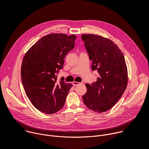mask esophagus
Segmentation results:
<instances>
[{"mask_svg":"<svg viewBox=\"0 0 149 149\" xmlns=\"http://www.w3.org/2000/svg\"><path fill=\"white\" fill-rule=\"evenodd\" d=\"M81 84H83V83H79V82H77V81H73V84L74 86H77L78 85Z\"/></svg>","mask_w":149,"mask_h":149,"instance_id":"esophagus-1","label":"esophagus"}]
</instances>
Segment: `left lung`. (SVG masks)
Here are the masks:
<instances>
[{
	"mask_svg": "<svg viewBox=\"0 0 149 149\" xmlns=\"http://www.w3.org/2000/svg\"><path fill=\"white\" fill-rule=\"evenodd\" d=\"M81 39L92 60L93 70L99 76L91 85L86 84L82 98L90 109L101 113L110 109L120 99L127 84V69L124 56L111 40L95 34H83Z\"/></svg>",
	"mask_w": 149,
	"mask_h": 149,
	"instance_id": "obj_1",
	"label": "left lung"
}]
</instances>
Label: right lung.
Masks as SVG:
<instances>
[{"mask_svg": "<svg viewBox=\"0 0 149 149\" xmlns=\"http://www.w3.org/2000/svg\"><path fill=\"white\" fill-rule=\"evenodd\" d=\"M75 35L50 34L42 37L25 54L21 68L27 96L38 110L52 114L64 105L72 87L63 79L56 82V73L63 68L64 58L75 45Z\"/></svg>", "mask_w": 149, "mask_h": 149, "instance_id": "1", "label": "right lung"}]
</instances>
